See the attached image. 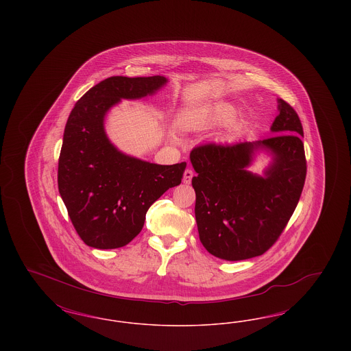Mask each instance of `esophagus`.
Masks as SVG:
<instances>
[{"mask_svg": "<svg viewBox=\"0 0 351 351\" xmlns=\"http://www.w3.org/2000/svg\"><path fill=\"white\" fill-rule=\"evenodd\" d=\"M193 175H195V173H193V171H192V169H189V168H188V169H185V171H184L183 176L184 184L191 183V182H192Z\"/></svg>", "mask_w": 351, "mask_h": 351, "instance_id": "34e87169", "label": "esophagus"}]
</instances>
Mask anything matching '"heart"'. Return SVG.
Returning <instances> with one entry per match:
<instances>
[{"label":"heart","mask_w":351,"mask_h":351,"mask_svg":"<svg viewBox=\"0 0 351 351\" xmlns=\"http://www.w3.org/2000/svg\"><path fill=\"white\" fill-rule=\"evenodd\" d=\"M232 117H233V109L229 106H221L206 114L188 118L184 122V125L189 129H202V128H206V126H210L215 123L226 122Z\"/></svg>","instance_id":"b5f03b06"}]
</instances>
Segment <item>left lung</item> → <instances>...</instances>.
Wrapping results in <instances>:
<instances>
[{
	"mask_svg": "<svg viewBox=\"0 0 351 351\" xmlns=\"http://www.w3.org/2000/svg\"><path fill=\"white\" fill-rule=\"evenodd\" d=\"M271 138L233 145L206 143L191 151L196 171L195 216L201 243L225 261L259 256L278 241L293 215L306 176L300 118L278 100ZM273 154L265 177L245 168L255 150Z\"/></svg>",
	"mask_w": 351,
	"mask_h": 351,
	"instance_id": "left-lung-1",
	"label": "left lung"
}]
</instances>
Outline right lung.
<instances>
[{
  "instance_id": "add662e5",
  "label": "right lung",
  "mask_w": 351,
  "mask_h": 351,
  "mask_svg": "<svg viewBox=\"0 0 351 351\" xmlns=\"http://www.w3.org/2000/svg\"><path fill=\"white\" fill-rule=\"evenodd\" d=\"M163 76H112L92 86L72 109L59 156L58 186L73 228L95 249L126 246L141 233L151 205L182 183L186 163L162 166L118 151L104 119L121 99L160 89Z\"/></svg>"
}]
</instances>
